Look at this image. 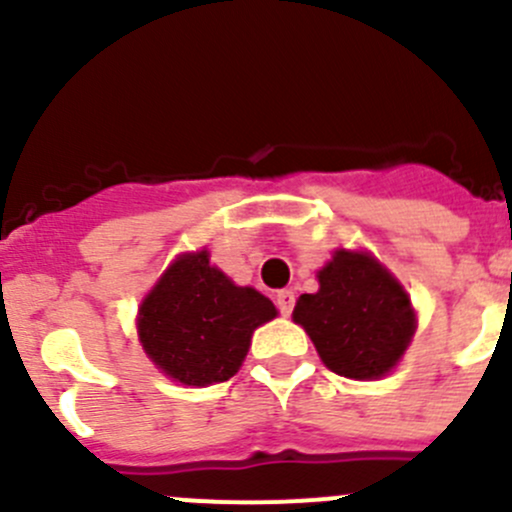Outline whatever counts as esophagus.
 <instances>
[{"label":"esophagus","instance_id":"1","mask_svg":"<svg viewBox=\"0 0 512 512\" xmlns=\"http://www.w3.org/2000/svg\"><path fill=\"white\" fill-rule=\"evenodd\" d=\"M275 302H277V309H280L285 317H289V314H292V307H294V292L292 289H280L275 297Z\"/></svg>","mask_w":512,"mask_h":512}]
</instances>
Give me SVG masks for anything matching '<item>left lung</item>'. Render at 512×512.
<instances>
[{"mask_svg": "<svg viewBox=\"0 0 512 512\" xmlns=\"http://www.w3.org/2000/svg\"><path fill=\"white\" fill-rule=\"evenodd\" d=\"M319 292L302 294L294 322L317 347L324 364L349 379L389 374L416 329L404 287L364 252H334L319 270Z\"/></svg>", "mask_w": 512, "mask_h": 512, "instance_id": "8db88e82", "label": "left lung"}]
</instances>
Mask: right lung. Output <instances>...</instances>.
Wrapping results in <instances>:
<instances>
[{
	"label": "right lung",
	"instance_id": "1",
	"mask_svg": "<svg viewBox=\"0 0 512 512\" xmlns=\"http://www.w3.org/2000/svg\"><path fill=\"white\" fill-rule=\"evenodd\" d=\"M275 314L265 294L232 285L200 250L178 257L153 287L141 304L138 334L170 379L208 386L235 376L252 332Z\"/></svg>",
	"mask_w": 512,
	"mask_h": 512
}]
</instances>
